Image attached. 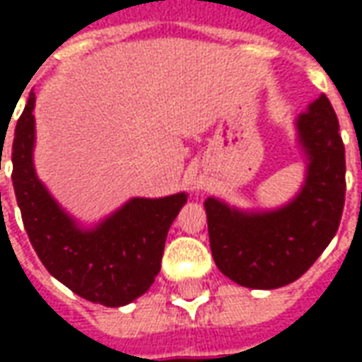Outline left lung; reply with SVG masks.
I'll return each instance as SVG.
<instances>
[{"mask_svg": "<svg viewBox=\"0 0 362 362\" xmlns=\"http://www.w3.org/2000/svg\"><path fill=\"white\" fill-rule=\"evenodd\" d=\"M306 160L304 184L275 209L244 211L205 199L209 244L223 275L248 288H279L296 281L337 233L345 204V147L326 95L295 119Z\"/></svg>", "mask_w": 362, "mask_h": 362, "instance_id": "8db88e82", "label": "left lung"}]
</instances>
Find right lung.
<instances>
[{"mask_svg": "<svg viewBox=\"0 0 362 362\" xmlns=\"http://www.w3.org/2000/svg\"><path fill=\"white\" fill-rule=\"evenodd\" d=\"M35 100L30 93L11 151L13 188L30 244L44 267L75 295L110 308L134 303L160 272L168 228L188 194L132 197L95 227L79 225L36 176Z\"/></svg>", "mask_w": 362, "mask_h": 362, "instance_id": "right-lung-1", "label": "right lung"}]
</instances>
